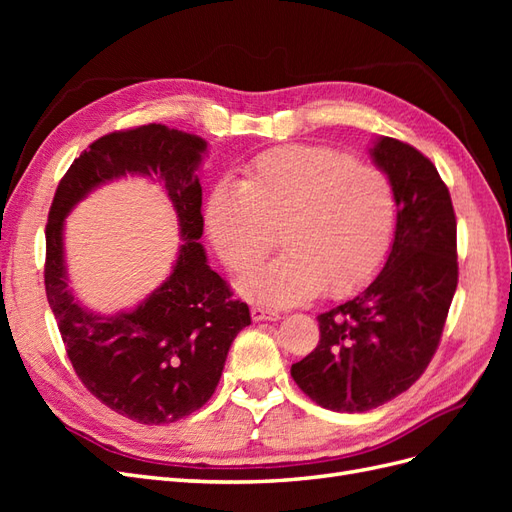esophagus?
<instances>
[{
	"instance_id": "esophagus-1",
	"label": "esophagus",
	"mask_w": 512,
	"mask_h": 512,
	"mask_svg": "<svg viewBox=\"0 0 512 512\" xmlns=\"http://www.w3.org/2000/svg\"><path fill=\"white\" fill-rule=\"evenodd\" d=\"M252 318H254V320H277V318H280V312H277V309L254 305V307H252Z\"/></svg>"
}]
</instances>
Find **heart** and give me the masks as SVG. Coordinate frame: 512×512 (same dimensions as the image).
Segmentation results:
<instances>
[{
    "label": "heart",
    "instance_id": "heart-1",
    "mask_svg": "<svg viewBox=\"0 0 512 512\" xmlns=\"http://www.w3.org/2000/svg\"><path fill=\"white\" fill-rule=\"evenodd\" d=\"M207 235L230 271L254 269L277 245L286 252L241 282L245 297L297 303L365 282L389 250L395 194L382 170L327 147H280L220 181L205 207Z\"/></svg>",
    "mask_w": 512,
    "mask_h": 512
}]
</instances>
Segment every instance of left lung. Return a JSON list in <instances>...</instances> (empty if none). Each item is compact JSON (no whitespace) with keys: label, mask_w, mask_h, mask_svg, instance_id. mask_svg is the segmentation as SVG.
Returning <instances> with one entry per match:
<instances>
[{"label":"left lung","mask_w":512,"mask_h":512,"mask_svg":"<svg viewBox=\"0 0 512 512\" xmlns=\"http://www.w3.org/2000/svg\"><path fill=\"white\" fill-rule=\"evenodd\" d=\"M371 158L391 181L397 226L376 280L318 316L320 342L290 367L318 406L367 412L423 376L457 290V220L446 183L421 151L380 136Z\"/></svg>","instance_id":"1"}]
</instances>
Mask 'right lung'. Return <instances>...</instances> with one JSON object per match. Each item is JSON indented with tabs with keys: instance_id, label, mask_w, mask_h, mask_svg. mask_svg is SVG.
<instances>
[{
	"instance_id": "obj_1",
	"label": "right lung",
	"mask_w": 512,
	"mask_h": 512,
	"mask_svg": "<svg viewBox=\"0 0 512 512\" xmlns=\"http://www.w3.org/2000/svg\"><path fill=\"white\" fill-rule=\"evenodd\" d=\"M200 136L147 123L89 145L61 177L46 222V299L68 359L104 406L143 425H166L203 408L220 382L232 339L252 322L247 303L207 265ZM123 174L163 181L180 218L184 245L174 273L136 310L100 317L67 288L63 220L98 184Z\"/></svg>"
}]
</instances>
